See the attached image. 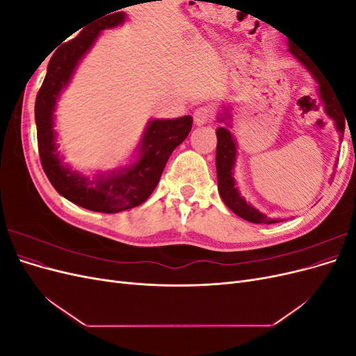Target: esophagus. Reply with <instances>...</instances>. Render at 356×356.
Returning a JSON list of instances; mask_svg holds the SVG:
<instances>
[{"mask_svg":"<svg viewBox=\"0 0 356 356\" xmlns=\"http://www.w3.org/2000/svg\"><path fill=\"white\" fill-rule=\"evenodd\" d=\"M212 118H213V113L211 108H208V106H200V108L195 111V123L199 126L211 123Z\"/></svg>","mask_w":356,"mask_h":356,"instance_id":"1","label":"esophagus"}]
</instances>
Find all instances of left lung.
I'll list each match as a JSON object with an SVG mask.
<instances>
[{
  "mask_svg": "<svg viewBox=\"0 0 356 356\" xmlns=\"http://www.w3.org/2000/svg\"><path fill=\"white\" fill-rule=\"evenodd\" d=\"M289 53L293 55L301 65L309 70L318 83V92L321 96V101L324 102V108L325 113L330 118L334 120V124H336L337 131L343 136L344 132V115L340 106V96L337 92L331 88V84L327 81L325 75L316 68V65L309 56L303 55L298 49L289 44ZM220 122L230 120V113L225 108L222 111V115L218 117ZM229 124V123H227ZM230 126V124H229ZM340 136V138H341ZM217 159H215V165H217V178H218V191L222 202L227 204V207L239 215L241 218L255 222V224H273L277 222V220H270L267 218V215L255 209L251 203H248L236 187V181L233 178L234 175V161H236V139L233 138L232 132L227 127H218L217 129Z\"/></svg>",
  "mask_w": 356,
  "mask_h": 356,
  "instance_id": "obj_1",
  "label": "left lung"
}]
</instances>
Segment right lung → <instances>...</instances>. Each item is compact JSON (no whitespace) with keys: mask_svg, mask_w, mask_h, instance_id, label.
<instances>
[{"mask_svg":"<svg viewBox=\"0 0 356 356\" xmlns=\"http://www.w3.org/2000/svg\"><path fill=\"white\" fill-rule=\"evenodd\" d=\"M124 20L123 12L104 15L59 47L49 62L47 74L35 99L38 153L51 186L60 196L79 207L104 213H115L144 203L157 187L169 156L188 136L193 124L190 115L149 120L134 163L99 174L93 179L62 163L53 129L56 101L101 32L122 25Z\"/></svg>","mask_w":356,"mask_h":356,"instance_id":"obj_1","label":"right lung"}]
</instances>
